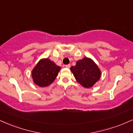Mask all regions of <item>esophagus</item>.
I'll list each match as a JSON object with an SVG mask.
<instances>
[{"label": "esophagus", "mask_w": 133, "mask_h": 133, "mask_svg": "<svg viewBox=\"0 0 133 133\" xmlns=\"http://www.w3.org/2000/svg\"><path fill=\"white\" fill-rule=\"evenodd\" d=\"M70 67H71V65H70V64H67V65H65V68H66L69 69V68H70Z\"/></svg>", "instance_id": "obj_1"}]
</instances>
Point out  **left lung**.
<instances>
[{
  "label": "left lung",
  "instance_id": "obj_1",
  "mask_svg": "<svg viewBox=\"0 0 133 133\" xmlns=\"http://www.w3.org/2000/svg\"><path fill=\"white\" fill-rule=\"evenodd\" d=\"M76 80L82 87L90 88L100 80L102 72L97 64L89 57L77 61L76 64L71 68Z\"/></svg>",
  "mask_w": 133,
  "mask_h": 133
}]
</instances>
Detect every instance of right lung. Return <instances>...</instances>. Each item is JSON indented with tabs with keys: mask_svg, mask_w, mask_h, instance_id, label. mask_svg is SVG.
<instances>
[{
	"mask_svg": "<svg viewBox=\"0 0 133 133\" xmlns=\"http://www.w3.org/2000/svg\"><path fill=\"white\" fill-rule=\"evenodd\" d=\"M60 70L61 67L49 59H41L32 70L33 82L39 87H48L54 82Z\"/></svg>",
	"mask_w": 133,
	"mask_h": 133,
	"instance_id": "obj_1",
	"label": "right lung"
}]
</instances>
